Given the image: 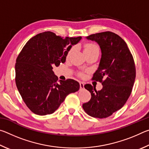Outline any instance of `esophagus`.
<instances>
[{
    "label": "esophagus",
    "mask_w": 149,
    "mask_h": 149,
    "mask_svg": "<svg viewBox=\"0 0 149 149\" xmlns=\"http://www.w3.org/2000/svg\"><path fill=\"white\" fill-rule=\"evenodd\" d=\"M84 82H79L80 85V89H84Z\"/></svg>",
    "instance_id": "34e87169"
}]
</instances>
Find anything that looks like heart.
Listing matches in <instances>:
<instances>
[{
	"label": "heart",
	"mask_w": 149,
	"mask_h": 149,
	"mask_svg": "<svg viewBox=\"0 0 149 149\" xmlns=\"http://www.w3.org/2000/svg\"><path fill=\"white\" fill-rule=\"evenodd\" d=\"M73 51V49H71L68 53V55H69L72 53ZM84 51L85 55L89 54L91 53H93V52L99 51V47L96 44L92 43V42H87L84 45ZM80 75H83V74H80Z\"/></svg>",
	"instance_id": "b5f03b06"
}]
</instances>
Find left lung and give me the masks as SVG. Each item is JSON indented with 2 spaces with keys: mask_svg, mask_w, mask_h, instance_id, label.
Returning a JSON list of instances; mask_svg holds the SVG:
<instances>
[{
  "mask_svg": "<svg viewBox=\"0 0 149 149\" xmlns=\"http://www.w3.org/2000/svg\"><path fill=\"white\" fill-rule=\"evenodd\" d=\"M86 38L97 42L101 49L92 79L101 83L102 89L97 91L91 84L85 85L91 98L83 108L90 116L105 118L122 108L130 97L136 75L134 60L124 40L114 33L101 32Z\"/></svg>",
  "mask_w": 149,
  "mask_h": 149,
  "instance_id": "1",
  "label": "left lung"
}]
</instances>
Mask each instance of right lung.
Instances as JSON below:
<instances>
[{
    "instance_id": "1",
    "label": "right lung",
    "mask_w": 149,
    "mask_h": 149,
    "mask_svg": "<svg viewBox=\"0 0 149 149\" xmlns=\"http://www.w3.org/2000/svg\"><path fill=\"white\" fill-rule=\"evenodd\" d=\"M81 39L45 31L32 37L23 47L16 59L15 80L24 102L34 114H52L67 95L79 89V84L74 79L58 83L52 69L65 62L72 45Z\"/></svg>"
}]
</instances>
